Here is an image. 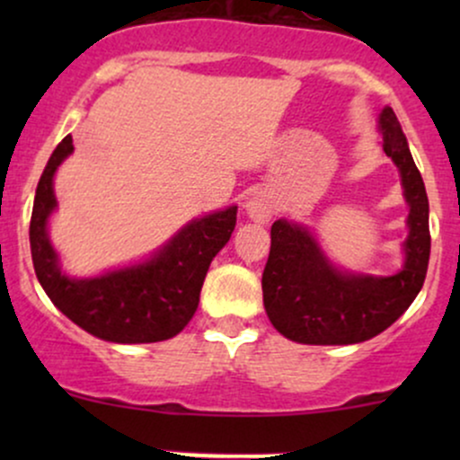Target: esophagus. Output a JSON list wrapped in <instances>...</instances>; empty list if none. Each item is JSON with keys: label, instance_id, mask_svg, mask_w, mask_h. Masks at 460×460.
<instances>
[{"label": "esophagus", "instance_id": "34e87169", "mask_svg": "<svg viewBox=\"0 0 460 460\" xmlns=\"http://www.w3.org/2000/svg\"><path fill=\"white\" fill-rule=\"evenodd\" d=\"M246 212L255 223H268L272 216V205L270 200H266L263 197H252L246 203Z\"/></svg>", "mask_w": 460, "mask_h": 460}]
</instances>
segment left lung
Listing matches in <instances>:
<instances>
[{"label":"left lung","mask_w":460,"mask_h":460,"mask_svg":"<svg viewBox=\"0 0 460 460\" xmlns=\"http://www.w3.org/2000/svg\"><path fill=\"white\" fill-rule=\"evenodd\" d=\"M383 151L398 166L409 203L404 266L392 277L337 270L303 225L277 220L263 268V307L272 326L298 344L344 346L372 340L409 309L430 257L429 197L392 108L378 116Z\"/></svg>","instance_id":"obj_1"}]
</instances>
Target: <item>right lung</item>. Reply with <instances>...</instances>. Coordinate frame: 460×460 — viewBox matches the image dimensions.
I'll use <instances>...</instances> for the list:
<instances>
[{"label": "right lung", "mask_w": 460, "mask_h": 460, "mask_svg": "<svg viewBox=\"0 0 460 460\" xmlns=\"http://www.w3.org/2000/svg\"><path fill=\"white\" fill-rule=\"evenodd\" d=\"M71 153L73 138L66 136L51 153L36 188L30 220L36 277L51 303L99 340L114 344L171 340L192 320L209 263L234 234L237 208L231 205L223 212L192 220L138 266L94 279H71L62 274L47 235V220L56 209L54 175Z\"/></svg>", "instance_id": "1"}]
</instances>
